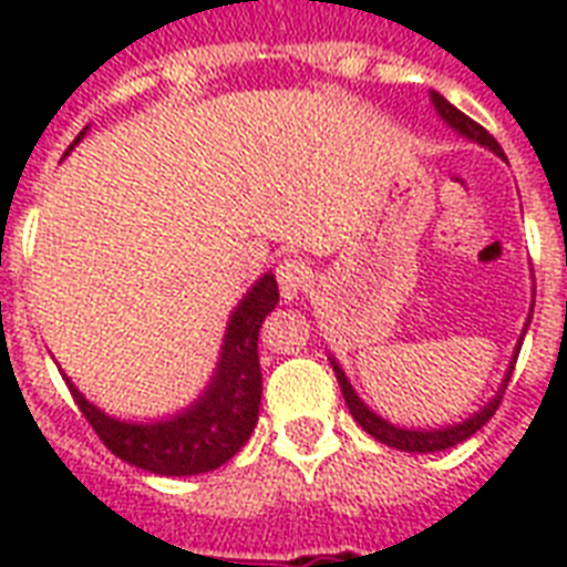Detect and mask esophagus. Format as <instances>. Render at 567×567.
<instances>
[{"mask_svg": "<svg viewBox=\"0 0 567 567\" xmlns=\"http://www.w3.org/2000/svg\"><path fill=\"white\" fill-rule=\"evenodd\" d=\"M309 279H311V270L302 258L288 256L279 261V267H276V282H279V293H282L285 300H293L297 293L306 291Z\"/></svg>", "mask_w": 567, "mask_h": 567, "instance_id": "obj_1", "label": "esophagus"}]
</instances>
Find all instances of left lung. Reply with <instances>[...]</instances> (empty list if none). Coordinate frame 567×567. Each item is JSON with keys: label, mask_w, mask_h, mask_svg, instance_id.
<instances>
[{"label": "left lung", "mask_w": 567, "mask_h": 567, "mask_svg": "<svg viewBox=\"0 0 567 567\" xmlns=\"http://www.w3.org/2000/svg\"><path fill=\"white\" fill-rule=\"evenodd\" d=\"M430 100H432V105H435V111H439V117L444 120L450 128H456L458 135H465L467 141H476V144L488 146L494 155H501V158H503L501 144H497V141H494V137L488 135L483 126H480V123H474V120L467 117V114H462L456 105H450V102L444 100L441 93L432 91ZM529 318H533V315H529ZM529 318H527V323H524L520 341H524V336H527ZM520 341H518V347H515V355H512L509 371H506L503 385L497 388V394H494L492 400H488V403L480 409V412L471 414L467 421L453 423V426H441V430H403V426H394V423H388L385 417H379L377 412H371V409L362 403V396L353 391L350 379H347L344 371H341V364H338L336 359H329V362H332V371H336V377H338L341 394H344L347 405H350V414H353L355 423H359V426H362L368 435H373V439L382 441V444H388V447L405 450V453H439V450H447V447H456V444H462V441L471 439L476 430H483L485 423L492 421V414L497 412V405H501L503 391H506V382H509L512 371H515V359H518V353H520Z\"/></svg>", "instance_id": "8db88e82"}]
</instances>
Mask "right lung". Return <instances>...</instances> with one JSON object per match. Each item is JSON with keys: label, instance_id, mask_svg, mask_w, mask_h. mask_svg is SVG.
Listing matches in <instances>:
<instances>
[{"label": "right lung", "instance_id": "obj_1", "mask_svg": "<svg viewBox=\"0 0 567 567\" xmlns=\"http://www.w3.org/2000/svg\"><path fill=\"white\" fill-rule=\"evenodd\" d=\"M84 132L87 128L79 132L73 146L82 141ZM276 302H279L276 279L274 274H265L238 302V309L231 311L220 362L208 388L185 412L173 417L153 423H128L111 417L87 403L82 391L64 377L70 394L102 444L128 465L162 476L208 474L214 467L226 465L247 444L249 432L256 430L258 405H261L258 329L276 309Z\"/></svg>", "mask_w": 567, "mask_h": 567}]
</instances>
